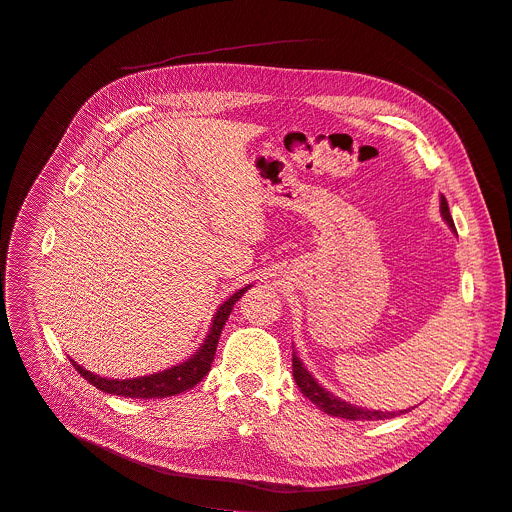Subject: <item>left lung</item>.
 I'll list each match as a JSON object with an SVG mask.
<instances>
[{"mask_svg":"<svg viewBox=\"0 0 512 512\" xmlns=\"http://www.w3.org/2000/svg\"><path fill=\"white\" fill-rule=\"evenodd\" d=\"M440 210H442V216L444 221L448 223L450 229H454V221H452V214H450V208H448V202L446 198L442 196L440 200ZM291 369H294V379L300 387V392L312 402L319 406L323 412H327V415L331 417H342V419H348V421H383V419H394L398 415H404V412L408 410H398V412H383V410H369V408H362V406H354V404H348L344 400H339L337 396L329 394L327 389L323 385H319V381H316L302 364V360L296 356V352L291 354Z\"/></svg>","mask_w":512,"mask_h":512,"instance_id":"1","label":"left lung"}]
</instances>
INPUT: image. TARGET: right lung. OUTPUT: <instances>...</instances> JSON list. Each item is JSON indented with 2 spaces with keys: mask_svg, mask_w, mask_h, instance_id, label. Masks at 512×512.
<instances>
[{
  "mask_svg": "<svg viewBox=\"0 0 512 512\" xmlns=\"http://www.w3.org/2000/svg\"><path fill=\"white\" fill-rule=\"evenodd\" d=\"M250 289V285H246L243 289L235 291V294L221 304V308L216 310L214 314V321L210 327L208 337L204 339L202 348L189 356L185 362L177 364V367H170L166 371L154 373V375H145V377H137V379H106L100 375H93L89 371H85L81 364H77L75 360L72 362V367L77 369V373L87 379L93 387L100 389V392L106 394H114V396H123V398H166V396H175L181 392H187L193 385H198L206 373L212 367V360L216 354V346H218V337H221V331L229 319V314L233 310V304L246 294Z\"/></svg>",
  "mask_w": 512,
  "mask_h": 512,
  "instance_id": "add662e5",
  "label": "right lung"
}]
</instances>
